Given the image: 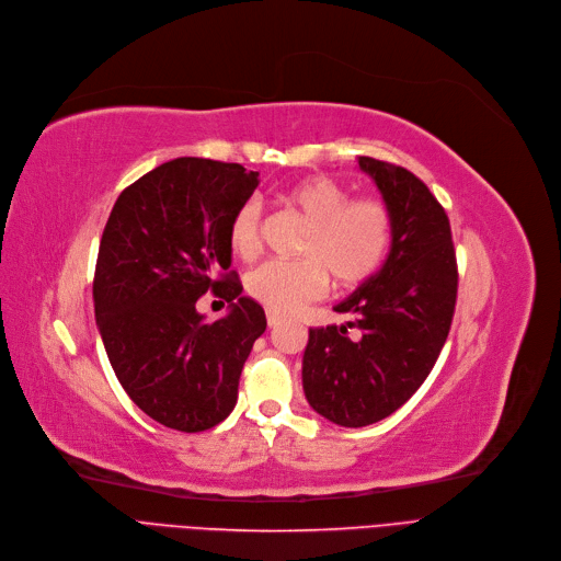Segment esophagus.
Returning <instances> with one entry per match:
<instances>
[{
	"label": "esophagus",
	"instance_id": "esophagus-1",
	"mask_svg": "<svg viewBox=\"0 0 561 561\" xmlns=\"http://www.w3.org/2000/svg\"><path fill=\"white\" fill-rule=\"evenodd\" d=\"M280 322H283V317L278 312L266 310V324H270V329H276Z\"/></svg>",
	"mask_w": 561,
	"mask_h": 561
}]
</instances>
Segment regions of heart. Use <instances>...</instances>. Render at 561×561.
<instances>
[{
    "label": "heart",
    "mask_w": 561,
    "mask_h": 561,
    "mask_svg": "<svg viewBox=\"0 0 561 561\" xmlns=\"http://www.w3.org/2000/svg\"><path fill=\"white\" fill-rule=\"evenodd\" d=\"M285 203L308 224L304 260L264 262L249 274L251 297L274 312H295L324 295L329 276L354 287L375 276L392 244V215L377 198H352L344 184L317 175L289 186ZM262 207L247 201L230 221V247L249 257L260 249Z\"/></svg>",
    "instance_id": "b5f03b06"
}]
</instances>
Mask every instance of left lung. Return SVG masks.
<instances>
[{
	"instance_id": "1",
	"label": "left lung",
	"mask_w": 561,
	"mask_h": 561,
	"mask_svg": "<svg viewBox=\"0 0 561 561\" xmlns=\"http://www.w3.org/2000/svg\"><path fill=\"white\" fill-rule=\"evenodd\" d=\"M358 169L390 209L392 244L381 270L333 308L350 322L308 331L301 371L308 404L354 430L394 413L430 377L459 283L449 221L426 184L375 157H358Z\"/></svg>"
}]
</instances>
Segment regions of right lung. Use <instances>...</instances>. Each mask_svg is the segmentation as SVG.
Wrapping results in <instances>:
<instances>
[{"label": "right lung", "instance_id": "1", "mask_svg": "<svg viewBox=\"0 0 561 561\" xmlns=\"http://www.w3.org/2000/svg\"><path fill=\"white\" fill-rule=\"evenodd\" d=\"M260 184L242 164L178 157L118 196L100 239L93 301L102 344L123 390L171 430H211L237 404L260 304L228 274L230 221ZM207 288L229 312L207 325L195 301Z\"/></svg>", "mask_w": 561, "mask_h": 561}]
</instances>
